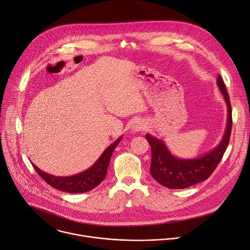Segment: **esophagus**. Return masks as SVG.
Masks as SVG:
<instances>
[{
  "instance_id": "1",
  "label": "esophagus",
  "mask_w": 250,
  "mask_h": 250,
  "mask_svg": "<svg viewBox=\"0 0 250 250\" xmlns=\"http://www.w3.org/2000/svg\"><path fill=\"white\" fill-rule=\"evenodd\" d=\"M131 128H132V132L138 133V132L144 131V130L146 129V125H145V123H144L143 120L138 119V120H136V121L133 123V125H132Z\"/></svg>"
}]
</instances>
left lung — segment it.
I'll list each match as a JSON object with an SVG mask.
<instances>
[{"instance_id":"8db88e82","label":"left lung","mask_w":250,"mask_h":250,"mask_svg":"<svg viewBox=\"0 0 250 250\" xmlns=\"http://www.w3.org/2000/svg\"><path fill=\"white\" fill-rule=\"evenodd\" d=\"M216 84L224 95L228 106V121L225 135L220 143L205 155L195 159H181L170 152L162 141L146 134L152 150L150 173L161 185L168 188H185L206 181L215 170L229 146L232 127L231 105L223 78L218 74Z\"/></svg>"}]
</instances>
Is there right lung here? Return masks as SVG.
<instances>
[{
    "instance_id": "add662e5",
    "label": "right lung",
    "mask_w": 250,
    "mask_h": 250,
    "mask_svg": "<svg viewBox=\"0 0 250 250\" xmlns=\"http://www.w3.org/2000/svg\"><path fill=\"white\" fill-rule=\"evenodd\" d=\"M121 139H122V136L119 137L114 143H112L109 147H107L105 151L102 153V155L99 157V159L91 166L90 168H88L84 172L76 174L74 176L55 177L47 173H44L43 171L36 167V165H34L33 163L32 164L37 173L49 186L69 193L85 192L97 187L105 179L111 156H112L114 149L120 143Z\"/></svg>"
}]
</instances>
